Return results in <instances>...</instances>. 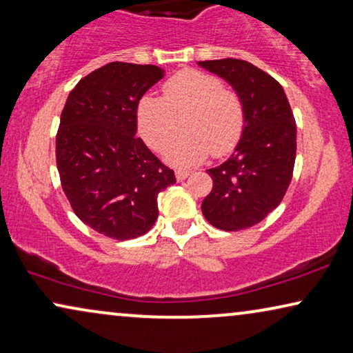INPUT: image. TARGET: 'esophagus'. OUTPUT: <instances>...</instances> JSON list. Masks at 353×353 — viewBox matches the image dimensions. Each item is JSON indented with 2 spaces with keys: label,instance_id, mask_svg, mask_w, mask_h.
<instances>
[{
  "label": "esophagus",
  "instance_id": "obj_1",
  "mask_svg": "<svg viewBox=\"0 0 353 353\" xmlns=\"http://www.w3.org/2000/svg\"><path fill=\"white\" fill-rule=\"evenodd\" d=\"M188 176H190V171L176 170V179H177V181H183V179H187Z\"/></svg>",
  "mask_w": 353,
  "mask_h": 353
}]
</instances>
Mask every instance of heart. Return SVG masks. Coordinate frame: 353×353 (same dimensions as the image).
Segmentation results:
<instances>
[{
  "label": "heart",
  "instance_id": "b5f03b06",
  "mask_svg": "<svg viewBox=\"0 0 353 353\" xmlns=\"http://www.w3.org/2000/svg\"><path fill=\"white\" fill-rule=\"evenodd\" d=\"M163 96L145 94L136 107L139 136L160 152L174 136L179 120L183 131L165 150L166 161L190 166L212 157H224L238 145L245 129L240 96L211 73L185 68L166 79Z\"/></svg>",
  "mask_w": 353,
  "mask_h": 353
}]
</instances>
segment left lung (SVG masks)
<instances>
[{"label":"left lung","mask_w":353,"mask_h":353,"mask_svg":"<svg viewBox=\"0 0 353 353\" xmlns=\"http://www.w3.org/2000/svg\"><path fill=\"white\" fill-rule=\"evenodd\" d=\"M224 78L245 108V129L235 152L208 170L212 190L201 203L216 228L236 232L256 225L280 205L296 160V121L281 84L240 59L198 62Z\"/></svg>","instance_id":"1"}]
</instances>
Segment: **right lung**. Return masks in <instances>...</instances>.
<instances>
[{"mask_svg":"<svg viewBox=\"0 0 353 353\" xmlns=\"http://www.w3.org/2000/svg\"><path fill=\"white\" fill-rule=\"evenodd\" d=\"M157 65L110 62L68 94L56 136L61 183L75 214L113 240L147 233L158 217V193L174 171L136 137L139 99L163 78Z\"/></svg>","mask_w":353,"mask_h":353,"instance_id":"right-lung-1","label":"right lung"}]
</instances>
